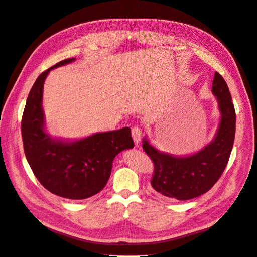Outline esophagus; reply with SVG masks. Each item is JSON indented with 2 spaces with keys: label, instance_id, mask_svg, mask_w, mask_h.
<instances>
[{
  "label": "esophagus",
  "instance_id": "esophagus-1",
  "mask_svg": "<svg viewBox=\"0 0 257 257\" xmlns=\"http://www.w3.org/2000/svg\"><path fill=\"white\" fill-rule=\"evenodd\" d=\"M132 139L134 141V143H136L137 146H139L140 142H141V139H142V131L139 127H132Z\"/></svg>",
  "mask_w": 257,
  "mask_h": 257
}]
</instances>
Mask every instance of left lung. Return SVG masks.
<instances>
[{"mask_svg":"<svg viewBox=\"0 0 257 257\" xmlns=\"http://www.w3.org/2000/svg\"><path fill=\"white\" fill-rule=\"evenodd\" d=\"M212 93L221 113L213 140L192 155L175 156L157 150L146 138L143 149L154 164L151 185L171 200H190L208 192L219 180L230 157L235 137V110L224 78L215 72Z\"/></svg>","mask_w":257,"mask_h":257,"instance_id":"left-lung-1","label":"left lung"}]
</instances>
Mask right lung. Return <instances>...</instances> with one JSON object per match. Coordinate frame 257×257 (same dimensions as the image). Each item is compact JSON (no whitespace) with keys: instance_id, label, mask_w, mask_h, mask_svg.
<instances>
[{"instance_id":"obj_1","label":"right lung","mask_w":257,"mask_h":257,"mask_svg":"<svg viewBox=\"0 0 257 257\" xmlns=\"http://www.w3.org/2000/svg\"><path fill=\"white\" fill-rule=\"evenodd\" d=\"M75 60L64 59L38 76L27 98L22 137L26 158L42 185L56 196L82 200L103 190L114 157L132 149L134 143L128 127L73 142L53 139L46 132L42 105L45 80L51 70Z\"/></svg>"}]
</instances>
